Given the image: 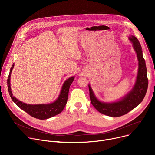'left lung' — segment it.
I'll return each instance as SVG.
<instances>
[{
	"label": "left lung",
	"instance_id": "8db88e82",
	"mask_svg": "<svg viewBox=\"0 0 155 155\" xmlns=\"http://www.w3.org/2000/svg\"><path fill=\"white\" fill-rule=\"evenodd\" d=\"M133 44L139 61V71L136 83L132 90L121 100L114 103H104L98 101L89 85L90 97L94 107L100 113L113 117L123 116L136 108L143 101L148 88V80L147 75L145 61L143 57L142 47L138 39L134 36L129 37Z\"/></svg>",
	"mask_w": 155,
	"mask_h": 155
}]
</instances>
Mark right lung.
Listing matches in <instances>:
<instances>
[{"label":"right lung","mask_w":155,"mask_h":155,"mask_svg":"<svg viewBox=\"0 0 155 155\" xmlns=\"http://www.w3.org/2000/svg\"><path fill=\"white\" fill-rule=\"evenodd\" d=\"M15 64L12 66L10 71V74L7 79L8 90L9 94L12 101L18 106L21 109L24 110L27 114L31 117L39 119L45 120L53 117L59 114H60L64 108L66 104H67L69 87L72 84L74 77H72L66 80L62 87V90L59 96L58 99L54 102L50 104H40V105H30L21 102L18 100L14 96H13L11 87H10V74L13 69Z\"/></svg>","instance_id":"obj_1"}]
</instances>
